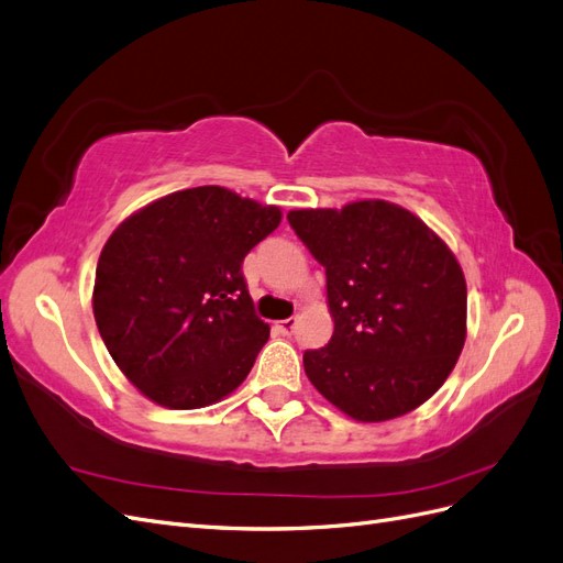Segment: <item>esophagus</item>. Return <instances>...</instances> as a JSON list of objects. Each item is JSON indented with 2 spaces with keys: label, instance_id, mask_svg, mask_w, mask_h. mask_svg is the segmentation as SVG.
<instances>
[{
  "label": "esophagus",
  "instance_id": "obj_1",
  "mask_svg": "<svg viewBox=\"0 0 563 563\" xmlns=\"http://www.w3.org/2000/svg\"><path fill=\"white\" fill-rule=\"evenodd\" d=\"M277 329L284 333V335H291L296 331V317H288L284 321H277Z\"/></svg>",
  "mask_w": 563,
  "mask_h": 563
}]
</instances>
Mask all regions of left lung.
Segmentation results:
<instances>
[{
  "label": "left lung",
  "instance_id": "obj_1",
  "mask_svg": "<svg viewBox=\"0 0 563 563\" xmlns=\"http://www.w3.org/2000/svg\"><path fill=\"white\" fill-rule=\"evenodd\" d=\"M286 220L327 269L333 335L302 354L310 383L362 422L428 401L465 345L467 286L449 246L411 211L380 199L300 209Z\"/></svg>",
  "mask_w": 563,
  "mask_h": 563
}]
</instances>
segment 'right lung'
Listing matches in <instances>:
<instances>
[{
    "label": "right lung",
    "mask_w": 563,
    "mask_h": 563,
    "mask_svg": "<svg viewBox=\"0 0 563 563\" xmlns=\"http://www.w3.org/2000/svg\"><path fill=\"white\" fill-rule=\"evenodd\" d=\"M282 223L277 207L203 185L152 201L100 253L93 317L124 376L166 408L240 387L269 338L242 263Z\"/></svg>",
    "instance_id": "add662e5"
}]
</instances>
